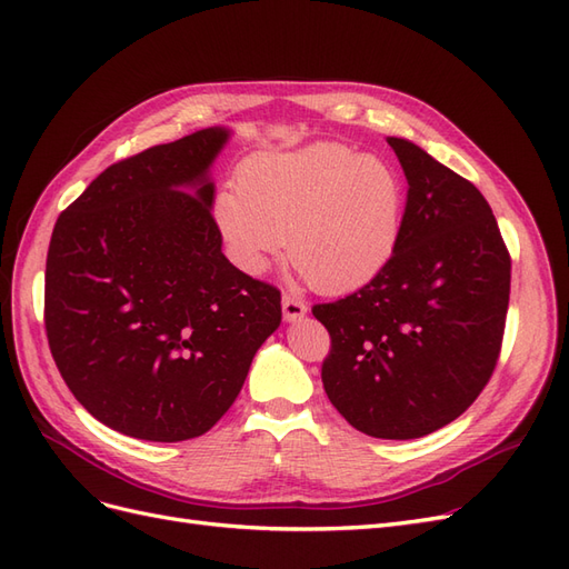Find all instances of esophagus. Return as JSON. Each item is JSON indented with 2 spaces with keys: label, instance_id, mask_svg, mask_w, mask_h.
<instances>
[{
  "label": "esophagus",
  "instance_id": "obj_1",
  "mask_svg": "<svg viewBox=\"0 0 569 569\" xmlns=\"http://www.w3.org/2000/svg\"><path fill=\"white\" fill-rule=\"evenodd\" d=\"M306 311H308V308H306V303L301 299H295V297H289V295L282 297V316H284L287 322L301 320L306 316Z\"/></svg>",
  "mask_w": 569,
  "mask_h": 569
}]
</instances>
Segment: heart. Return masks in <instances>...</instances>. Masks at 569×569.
<instances>
[{"instance_id":"b5f03b06","label":"heart","mask_w":569,"mask_h":569,"mask_svg":"<svg viewBox=\"0 0 569 569\" xmlns=\"http://www.w3.org/2000/svg\"><path fill=\"white\" fill-rule=\"evenodd\" d=\"M406 182L389 161L322 142L261 151L237 170V192L216 199L234 261L263 272L289 239V261L320 291L370 282L399 249Z\"/></svg>"}]
</instances>
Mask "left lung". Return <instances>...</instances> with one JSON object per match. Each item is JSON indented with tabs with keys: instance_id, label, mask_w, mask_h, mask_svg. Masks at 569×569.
Wrapping results in <instances>:
<instances>
[{
	"instance_id": "1",
	"label": "left lung",
	"mask_w": 569,
	"mask_h": 569,
	"mask_svg": "<svg viewBox=\"0 0 569 569\" xmlns=\"http://www.w3.org/2000/svg\"><path fill=\"white\" fill-rule=\"evenodd\" d=\"M408 180L401 242L353 295L316 303L332 347L327 399L358 432L418 439L472 406L496 368L510 253L479 189L401 137Z\"/></svg>"
}]
</instances>
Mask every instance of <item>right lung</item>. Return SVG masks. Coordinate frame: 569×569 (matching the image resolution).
Segmentation results:
<instances>
[{
	"mask_svg": "<svg viewBox=\"0 0 569 569\" xmlns=\"http://www.w3.org/2000/svg\"><path fill=\"white\" fill-rule=\"evenodd\" d=\"M228 137L206 128L109 166L51 232V356L84 410L120 435L209 432L280 327V289L220 251L209 168Z\"/></svg>",
	"mask_w": 569,
	"mask_h": 569,
	"instance_id": "1",
	"label": "right lung"
}]
</instances>
